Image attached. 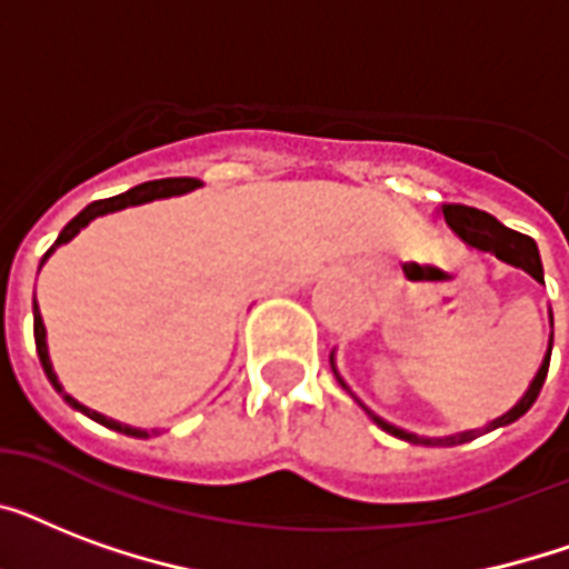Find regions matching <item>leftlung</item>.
I'll return each mask as SVG.
<instances>
[{
  "mask_svg": "<svg viewBox=\"0 0 569 569\" xmlns=\"http://www.w3.org/2000/svg\"><path fill=\"white\" fill-rule=\"evenodd\" d=\"M442 218H446V223H449L451 230L458 232L460 239L467 241V244L485 250V253H493V257H499L502 262H508V266H517L522 268V271H529L538 283H543V266H540V253L535 239H529V236H522V232L517 230H508L505 223L496 221L493 214H487L481 212V209H472V206H463V203H442ZM549 355H552V346H549L547 360H543V366H540V372L535 375V380H531L529 392L520 398V405H513L508 413L493 419L490 425H485L481 431L451 433V437H416V433H407L401 431V428H396V425L383 422V419L375 416L372 410H366V413L372 416L383 431L398 437V440L422 442V446H460V442L476 440L478 433H487V431H493V428H502V425L517 422V419H520V416L526 413L535 401H538L540 389H543V380H547V372H549ZM339 383H342V380H339ZM342 387H346V383H342Z\"/></svg>",
  "mask_w": 569,
  "mask_h": 569,
  "instance_id": "obj_1",
  "label": "left lung"
}]
</instances>
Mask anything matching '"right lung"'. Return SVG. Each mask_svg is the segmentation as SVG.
<instances>
[{
  "label": "right lung",
  "mask_w": 569,
  "mask_h": 569,
  "mask_svg": "<svg viewBox=\"0 0 569 569\" xmlns=\"http://www.w3.org/2000/svg\"><path fill=\"white\" fill-rule=\"evenodd\" d=\"M203 182L194 180V177H168V180H153V182H141V186H136V189L123 191V194L118 197H106V200H93L91 206H84L82 212L76 214L73 221L67 223L64 230H61V236L56 239V244L43 253V259H40V266L47 262L49 253L58 248V244H64V241H70L76 236V232L82 230L84 223L93 221L97 214H106V212H118V209H127V206H138V203H147V200H156V197H171V194H186V191L191 189H200ZM34 346H38V357H40V366H43V372H47L49 383L64 396V401L70 407H76V410H82L84 416H91L93 422L106 425V428H114V431L120 433H129V437H150L147 431H141V428H129V425H120L114 422V419H106L102 413H97V410H88L84 405H79L73 396H67L64 389H61V383H58L56 372H52V363H49V351H47V328H43V319H40L38 312V303H34Z\"/></svg>",
  "instance_id": "obj_1"
}]
</instances>
